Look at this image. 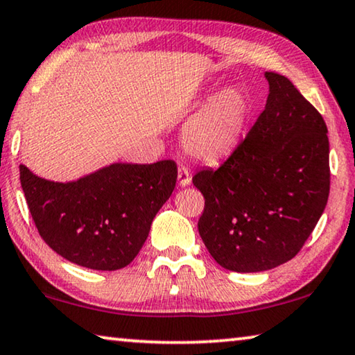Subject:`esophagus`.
<instances>
[{
  "label": "esophagus",
  "instance_id": "esophagus-1",
  "mask_svg": "<svg viewBox=\"0 0 355 355\" xmlns=\"http://www.w3.org/2000/svg\"><path fill=\"white\" fill-rule=\"evenodd\" d=\"M178 182L181 187H187V185L192 182V174H190L189 168H185L182 165L178 168Z\"/></svg>",
  "mask_w": 355,
  "mask_h": 355
}]
</instances>
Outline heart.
Returning a JSON list of instances; mask_svg holds the SVG:
<instances>
[{
	"label": "heart",
	"mask_w": 355,
	"mask_h": 355,
	"mask_svg": "<svg viewBox=\"0 0 355 355\" xmlns=\"http://www.w3.org/2000/svg\"><path fill=\"white\" fill-rule=\"evenodd\" d=\"M250 106L243 92L223 89L195 114L184 130V149L196 160L219 163L241 144Z\"/></svg>",
	"instance_id": "b5f03b06"
}]
</instances>
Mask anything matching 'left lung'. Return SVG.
I'll return each mask as SVG.
<instances>
[{"mask_svg": "<svg viewBox=\"0 0 355 355\" xmlns=\"http://www.w3.org/2000/svg\"><path fill=\"white\" fill-rule=\"evenodd\" d=\"M263 112L238 149L193 185L205 196L198 232L217 263L236 272L276 268L313 233L330 192L320 114L286 76L265 73Z\"/></svg>", "mask_w": 355, "mask_h": 355, "instance_id": "obj_1", "label": "left lung"}]
</instances>
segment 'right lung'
I'll return each mask as SVG.
<instances>
[{
	"label": "right lung",
	"mask_w": 355,
	"mask_h": 355,
	"mask_svg": "<svg viewBox=\"0 0 355 355\" xmlns=\"http://www.w3.org/2000/svg\"><path fill=\"white\" fill-rule=\"evenodd\" d=\"M178 179L173 160L111 163L78 181L55 182L20 165V184L41 238L90 270H121L138 255Z\"/></svg>",
	"instance_id": "add662e5"
}]
</instances>
